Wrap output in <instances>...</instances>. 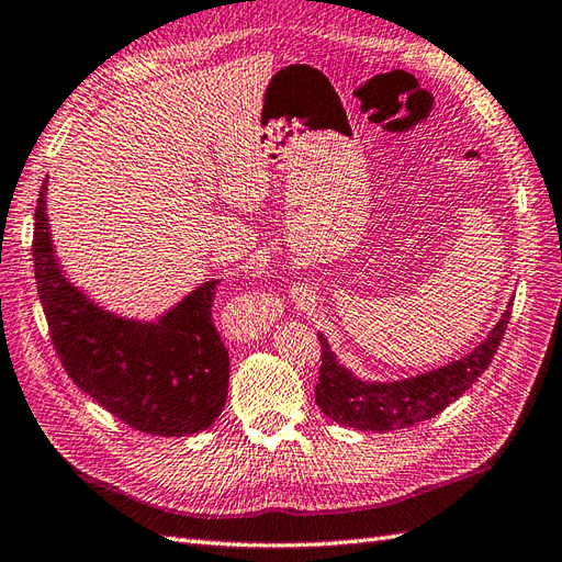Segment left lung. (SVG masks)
Instances as JSON below:
<instances>
[{
  "label": "left lung",
  "instance_id": "8db88e82",
  "mask_svg": "<svg viewBox=\"0 0 562 562\" xmlns=\"http://www.w3.org/2000/svg\"><path fill=\"white\" fill-rule=\"evenodd\" d=\"M510 306L513 299L506 303L499 323L467 356L447 362L438 370L395 381H372L352 374V370L336 358L325 334L317 331L319 346H323V364H319L315 386L317 407L336 424L374 432L409 428L432 419L467 393L475 379L487 370L508 327Z\"/></svg>",
  "mask_w": 562,
  "mask_h": 562
}]
</instances>
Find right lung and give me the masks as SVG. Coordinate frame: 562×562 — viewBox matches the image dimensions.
Returning <instances> with one entry per match:
<instances>
[{
    "mask_svg": "<svg viewBox=\"0 0 562 562\" xmlns=\"http://www.w3.org/2000/svg\"><path fill=\"white\" fill-rule=\"evenodd\" d=\"M42 183L32 259L52 341L68 376L126 426L181 438L210 428L226 405L231 360L212 323L218 280L155 319L112 313L70 282L56 259Z\"/></svg>",
    "mask_w": 562,
    "mask_h": 562,
    "instance_id": "1",
    "label": "right lung"
}]
</instances>
